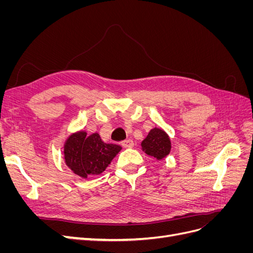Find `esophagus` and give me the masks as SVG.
Returning <instances> with one entry per match:
<instances>
[{"label":"esophagus","instance_id":"obj_1","mask_svg":"<svg viewBox=\"0 0 253 253\" xmlns=\"http://www.w3.org/2000/svg\"><path fill=\"white\" fill-rule=\"evenodd\" d=\"M121 144H122V147H124V148H133L134 147V142L131 139L124 140L121 142Z\"/></svg>","mask_w":253,"mask_h":253}]
</instances>
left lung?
Wrapping results in <instances>:
<instances>
[{
	"label": "left lung",
	"mask_w": 253,
	"mask_h": 253,
	"mask_svg": "<svg viewBox=\"0 0 253 253\" xmlns=\"http://www.w3.org/2000/svg\"><path fill=\"white\" fill-rule=\"evenodd\" d=\"M171 139L163 128H152L141 142V149L145 154L157 160L166 158L171 152Z\"/></svg>",
	"instance_id": "8db88e82"
}]
</instances>
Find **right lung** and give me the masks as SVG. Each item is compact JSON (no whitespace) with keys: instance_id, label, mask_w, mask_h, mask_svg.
I'll return each instance as SVG.
<instances>
[{"instance_id":"add662e5","label":"right lung","mask_w":253,"mask_h":253,"mask_svg":"<svg viewBox=\"0 0 253 253\" xmlns=\"http://www.w3.org/2000/svg\"><path fill=\"white\" fill-rule=\"evenodd\" d=\"M118 144L105 143L98 133L87 136L86 132L73 133L64 143L66 166L82 178L88 175H99L121 151Z\"/></svg>"}]
</instances>
